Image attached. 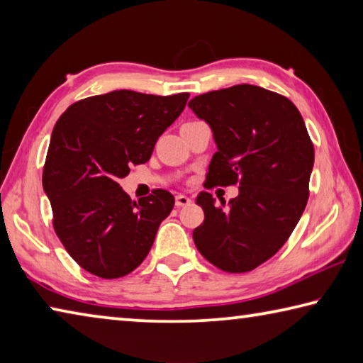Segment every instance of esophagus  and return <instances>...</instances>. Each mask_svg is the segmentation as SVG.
I'll use <instances>...</instances> for the list:
<instances>
[{"instance_id":"obj_1","label":"esophagus","mask_w":363,"mask_h":363,"mask_svg":"<svg viewBox=\"0 0 363 363\" xmlns=\"http://www.w3.org/2000/svg\"><path fill=\"white\" fill-rule=\"evenodd\" d=\"M190 200L189 196H186V195H176V206H187V205H190Z\"/></svg>"}]
</instances>
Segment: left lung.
<instances>
[{
  "mask_svg": "<svg viewBox=\"0 0 363 363\" xmlns=\"http://www.w3.org/2000/svg\"><path fill=\"white\" fill-rule=\"evenodd\" d=\"M189 107L211 126L218 144L205 187H240L229 205H216L208 192L196 196L205 219L194 230L195 247L224 272H250L296 227L309 199L314 144L296 106L259 86L210 91Z\"/></svg>",
  "mask_w": 363,
  "mask_h": 363,
  "instance_id": "obj_1",
  "label": "left lung"
}]
</instances>
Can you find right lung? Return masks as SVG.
<instances>
[{"label":"right lung","instance_id":"right-lung-1","mask_svg":"<svg viewBox=\"0 0 363 363\" xmlns=\"http://www.w3.org/2000/svg\"><path fill=\"white\" fill-rule=\"evenodd\" d=\"M189 93L130 89L91 96L65 110L52 130L43 187L52 227L73 261L101 279H120L145 259L158 225L174 206L168 190L131 200L118 181L149 162L158 138L186 107Z\"/></svg>","mask_w":363,"mask_h":363}]
</instances>
